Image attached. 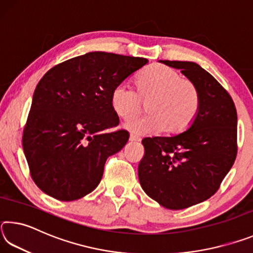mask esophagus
Returning a JSON list of instances; mask_svg holds the SVG:
<instances>
[{"mask_svg": "<svg viewBox=\"0 0 253 253\" xmlns=\"http://www.w3.org/2000/svg\"><path fill=\"white\" fill-rule=\"evenodd\" d=\"M129 140H130V142H140V138H139V137H137V136L131 134L129 136Z\"/></svg>", "mask_w": 253, "mask_h": 253, "instance_id": "34e87169", "label": "esophagus"}]
</instances>
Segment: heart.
<instances>
[{
  "mask_svg": "<svg viewBox=\"0 0 253 253\" xmlns=\"http://www.w3.org/2000/svg\"><path fill=\"white\" fill-rule=\"evenodd\" d=\"M137 91L126 84L115 87L111 107L117 116L130 121L146 105L148 115L130 122L128 129L136 134L161 130L176 135L192 125L201 107V93L193 81L183 78L173 68L152 65L136 79Z\"/></svg>",
  "mask_w": 253,
  "mask_h": 253,
  "instance_id": "heart-1",
  "label": "heart"
}]
</instances>
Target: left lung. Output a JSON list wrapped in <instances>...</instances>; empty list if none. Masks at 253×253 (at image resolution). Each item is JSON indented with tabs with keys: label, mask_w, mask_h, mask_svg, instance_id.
Listing matches in <instances>:
<instances>
[{
	"label": "left lung",
	"mask_w": 253,
	"mask_h": 253,
	"mask_svg": "<svg viewBox=\"0 0 253 253\" xmlns=\"http://www.w3.org/2000/svg\"><path fill=\"white\" fill-rule=\"evenodd\" d=\"M198 85L201 107L186 131L142 140L138 178L149 198L169 210L190 208L219 190L237 157V109L229 92L198 63L160 60Z\"/></svg>",
	"instance_id": "left-lung-1"
}]
</instances>
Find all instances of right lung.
Here are the masks:
<instances>
[{
	"mask_svg": "<svg viewBox=\"0 0 253 253\" xmlns=\"http://www.w3.org/2000/svg\"><path fill=\"white\" fill-rule=\"evenodd\" d=\"M148 62L95 51L59 63L33 93L22 145L30 174L42 192L75 201L100 183L107 158L125 146V129L111 107L115 87Z\"/></svg>",
	"mask_w": 253,
	"mask_h": 253,
	"instance_id": "1",
	"label": "right lung"
}]
</instances>
